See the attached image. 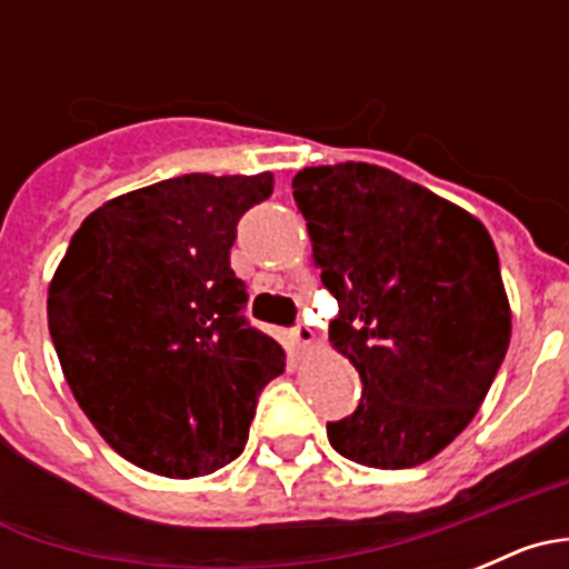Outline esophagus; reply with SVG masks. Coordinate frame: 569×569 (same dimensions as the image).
Instances as JSON below:
<instances>
[{
  "mask_svg": "<svg viewBox=\"0 0 569 569\" xmlns=\"http://www.w3.org/2000/svg\"><path fill=\"white\" fill-rule=\"evenodd\" d=\"M293 336L301 347H313V341H316V333L310 330V325H305V321H299V325H296Z\"/></svg>",
  "mask_w": 569,
  "mask_h": 569,
  "instance_id": "1",
  "label": "esophagus"
}]
</instances>
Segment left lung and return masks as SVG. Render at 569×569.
<instances>
[{"mask_svg":"<svg viewBox=\"0 0 569 569\" xmlns=\"http://www.w3.org/2000/svg\"><path fill=\"white\" fill-rule=\"evenodd\" d=\"M330 341L359 370L353 416L328 421L336 453L401 470L439 456L479 413L510 347V301L485 224L433 190L367 162L293 176Z\"/></svg>","mask_w":569,"mask_h":569,"instance_id":"obj_1","label":"left lung"}]
</instances>
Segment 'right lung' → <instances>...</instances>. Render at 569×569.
Wrapping results in <instances>:
<instances>
[{"label":"right lung","instance_id":"right-lung-1","mask_svg":"<svg viewBox=\"0 0 569 569\" xmlns=\"http://www.w3.org/2000/svg\"><path fill=\"white\" fill-rule=\"evenodd\" d=\"M273 173H188L116 196L73 233L48 328L79 407L116 453L168 479L230 465L284 350L241 316L236 224Z\"/></svg>","mask_w":569,"mask_h":569}]
</instances>
